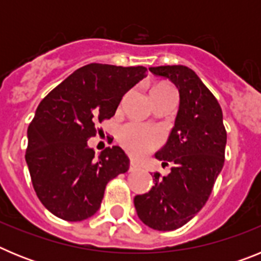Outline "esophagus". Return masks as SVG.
I'll use <instances>...</instances> for the list:
<instances>
[{"label": "esophagus", "mask_w": 261, "mask_h": 261, "mask_svg": "<svg viewBox=\"0 0 261 261\" xmlns=\"http://www.w3.org/2000/svg\"><path fill=\"white\" fill-rule=\"evenodd\" d=\"M138 168V163L136 162L135 159H130V163H129V170L133 171V170H137Z\"/></svg>", "instance_id": "34e87169"}]
</instances>
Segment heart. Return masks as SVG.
<instances>
[{
	"mask_svg": "<svg viewBox=\"0 0 261 261\" xmlns=\"http://www.w3.org/2000/svg\"><path fill=\"white\" fill-rule=\"evenodd\" d=\"M156 89H170V87L159 86ZM119 141L124 149L133 155H144L161 144L162 133L151 126L129 123L120 128Z\"/></svg>",
	"mask_w": 261,
	"mask_h": 261,
	"instance_id": "obj_1",
	"label": "heart"
}]
</instances>
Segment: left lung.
Listing matches in <instances>:
<instances>
[{"mask_svg": "<svg viewBox=\"0 0 261 261\" xmlns=\"http://www.w3.org/2000/svg\"><path fill=\"white\" fill-rule=\"evenodd\" d=\"M179 91V111L170 137L155 153L171 172H154V186L133 200L138 218L159 231L179 229L208 201L225 162L226 130L221 106L192 69L184 65L149 68Z\"/></svg>", "mask_w": 261, "mask_h": 261, "instance_id": "left-lung-1", "label": "left lung"}]
</instances>
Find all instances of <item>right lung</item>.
Segmentation results:
<instances>
[{
  "label": "right lung",
  "instance_id": "obj_1",
  "mask_svg": "<svg viewBox=\"0 0 261 261\" xmlns=\"http://www.w3.org/2000/svg\"><path fill=\"white\" fill-rule=\"evenodd\" d=\"M144 66L89 64L77 69L40 102L27 129L26 162L45 208L70 222L100 208L106 186L128 171L119 146L96 156L89 146L95 124L114 116L124 94L146 77Z\"/></svg>",
  "mask_w": 261,
  "mask_h": 261
}]
</instances>
